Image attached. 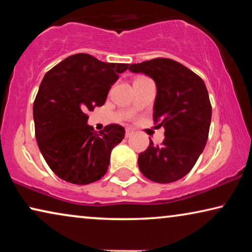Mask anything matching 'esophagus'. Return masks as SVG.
Here are the masks:
<instances>
[{"label":"esophagus","instance_id":"esophagus-1","mask_svg":"<svg viewBox=\"0 0 252 252\" xmlns=\"http://www.w3.org/2000/svg\"><path fill=\"white\" fill-rule=\"evenodd\" d=\"M133 133H134V130H133V129H130V128H126V137L132 136V135H133Z\"/></svg>","mask_w":252,"mask_h":252}]
</instances>
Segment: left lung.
<instances>
[{
  "instance_id": "obj_1",
  "label": "left lung",
  "mask_w": 252,
  "mask_h": 252,
  "mask_svg": "<svg viewBox=\"0 0 252 252\" xmlns=\"http://www.w3.org/2000/svg\"><path fill=\"white\" fill-rule=\"evenodd\" d=\"M128 70L156 82L154 123L165 128L163 143L155 146L150 140L139 155L140 171L158 184L180 180L194 167L208 141L212 108L204 81L170 58L132 64Z\"/></svg>"
}]
</instances>
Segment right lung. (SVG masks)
Here are the masks:
<instances>
[{"instance_id": "add662e5", "label": "right lung", "mask_w": 252, "mask_h": 252, "mask_svg": "<svg viewBox=\"0 0 252 252\" xmlns=\"http://www.w3.org/2000/svg\"><path fill=\"white\" fill-rule=\"evenodd\" d=\"M128 65L75 54L44 75L33 105L35 137L58 178L88 185L106 173L110 155L122 142L125 128L110 124L95 132L87 125V112L104 104L111 86Z\"/></svg>"}]
</instances>
